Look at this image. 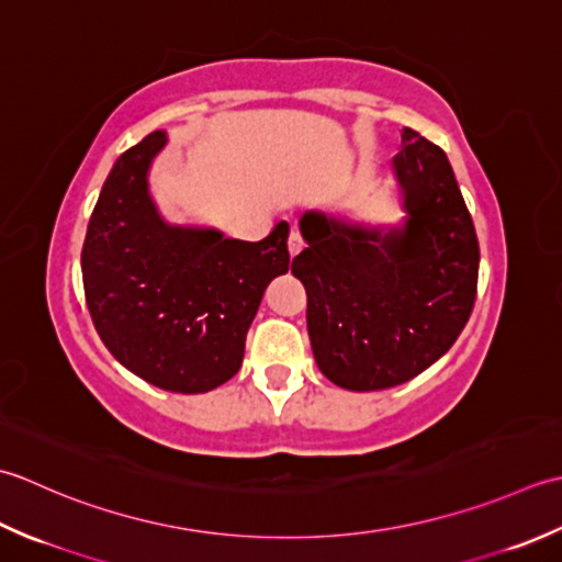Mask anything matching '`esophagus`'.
<instances>
[{"mask_svg":"<svg viewBox=\"0 0 562 562\" xmlns=\"http://www.w3.org/2000/svg\"><path fill=\"white\" fill-rule=\"evenodd\" d=\"M303 247H305V243H303L301 233H297V231H291V237H289V251H291V257H297V255H301Z\"/></svg>","mask_w":562,"mask_h":562,"instance_id":"esophagus-1","label":"esophagus"}]
</instances>
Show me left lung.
I'll use <instances>...</instances> for the list:
<instances>
[{"instance_id": "left-lung-1", "label": "left lung", "mask_w": 562, "mask_h": 562, "mask_svg": "<svg viewBox=\"0 0 562 562\" xmlns=\"http://www.w3.org/2000/svg\"><path fill=\"white\" fill-rule=\"evenodd\" d=\"M383 223L307 211L293 277L307 293L317 369L347 391H383L441 359L473 313L480 247L441 147L403 131Z\"/></svg>"}]
</instances>
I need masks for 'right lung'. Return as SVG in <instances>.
Returning a JSON list of instances; mask_svg holds the SVG:
<instances>
[{"label":"right lung","instance_id":"obj_1","mask_svg":"<svg viewBox=\"0 0 562 562\" xmlns=\"http://www.w3.org/2000/svg\"><path fill=\"white\" fill-rule=\"evenodd\" d=\"M165 145V131L143 137L101 187L82 247L85 297L131 373L162 391L209 393L239 371L261 295L293 269L289 223L259 243L167 223L147 187Z\"/></svg>","mask_w":562,"mask_h":562}]
</instances>
